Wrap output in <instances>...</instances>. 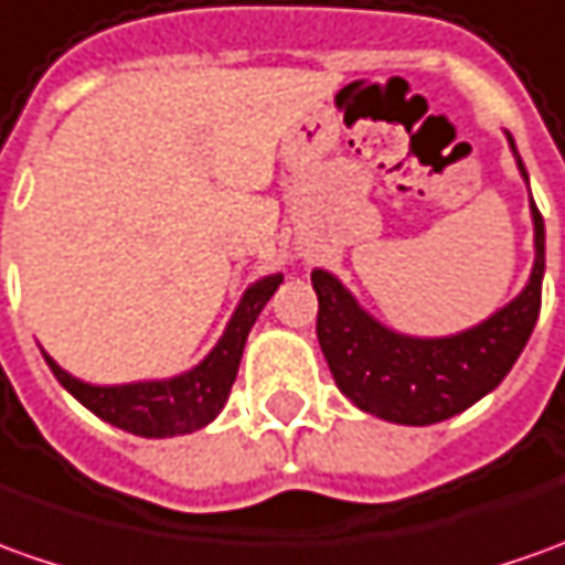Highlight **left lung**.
<instances>
[{
    "instance_id": "obj_1",
    "label": "left lung",
    "mask_w": 565,
    "mask_h": 565,
    "mask_svg": "<svg viewBox=\"0 0 565 565\" xmlns=\"http://www.w3.org/2000/svg\"><path fill=\"white\" fill-rule=\"evenodd\" d=\"M513 148V141H510ZM516 151V148H513ZM525 175L523 160L516 157ZM535 218V266L520 297L489 321L470 331L439 340H417L386 331L333 275L315 268L318 294V343L331 364L340 393L362 412L393 424L427 427L467 412L473 402L492 393L520 359L525 340L541 312L544 278V218L532 203Z\"/></svg>"
}]
</instances>
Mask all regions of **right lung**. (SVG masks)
Wrapping results in <instances>:
<instances>
[{
	"label": "right lung",
	"instance_id": "add662e5",
	"mask_svg": "<svg viewBox=\"0 0 565 565\" xmlns=\"http://www.w3.org/2000/svg\"><path fill=\"white\" fill-rule=\"evenodd\" d=\"M281 281V275H268L263 281L247 287V294L241 299L237 312L232 315L216 349L182 377L129 383V386H92V383L71 377L45 352L42 355L57 383L107 424L126 429V433H136V436H148V439L194 433V429L206 427L228 402L247 333Z\"/></svg>",
	"mask_w": 565,
	"mask_h": 565
}]
</instances>
